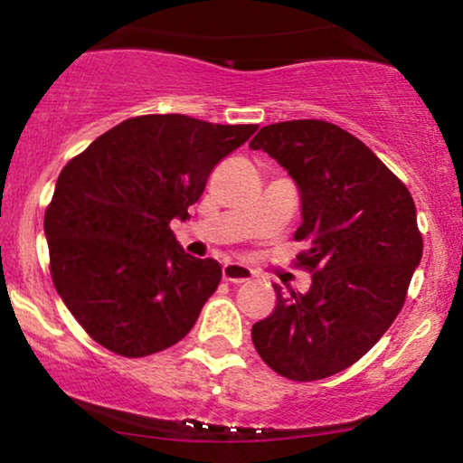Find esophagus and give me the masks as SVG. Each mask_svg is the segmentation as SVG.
<instances>
[{
  "mask_svg": "<svg viewBox=\"0 0 463 463\" xmlns=\"http://www.w3.org/2000/svg\"><path fill=\"white\" fill-rule=\"evenodd\" d=\"M255 277V270L242 264H225L222 266V279L230 283H247Z\"/></svg>",
  "mask_w": 463,
  "mask_h": 463,
  "instance_id": "1",
  "label": "esophagus"
}]
</instances>
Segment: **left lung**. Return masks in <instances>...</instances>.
Returning <instances> with one entry per match:
<instances>
[{
	"instance_id": "left-lung-1",
	"label": "left lung",
	"mask_w": 463,
	"mask_h": 463,
	"mask_svg": "<svg viewBox=\"0 0 463 463\" xmlns=\"http://www.w3.org/2000/svg\"><path fill=\"white\" fill-rule=\"evenodd\" d=\"M249 147L298 186L294 238L309 242L298 266L313 272L307 294L275 285V311L253 324V345L283 378H328L378 344L406 302L423 255L414 199L361 139L324 119L270 124Z\"/></svg>"
}]
</instances>
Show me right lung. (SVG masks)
<instances>
[{
	"label": "right lung",
	"mask_w": 463,
	"mask_h": 463,
	"mask_svg": "<svg viewBox=\"0 0 463 463\" xmlns=\"http://www.w3.org/2000/svg\"><path fill=\"white\" fill-rule=\"evenodd\" d=\"M255 130L180 113L130 118L61 169L44 213L51 279L96 344L150 356L195 326L221 264L184 253L169 222L188 219L214 165Z\"/></svg>",
	"instance_id": "1"
}]
</instances>
